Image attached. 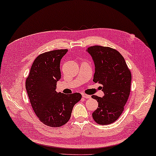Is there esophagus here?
<instances>
[{
  "instance_id": "34e87169",
  "label": "esophagus",
  "mask_w": 156,
  "mask_h": 156,
  "mask_svg": "<svg viewBox=\"0 0 156 156\" xmlns=\"http://www.w3.org/2000/svg\"><path fill=\"white\" fill-rule=\"evenodd\" d=\"M82 97H83V98H86V99H88V98H90V95H86V94H85V93H83V94H82Z\"/></svg>"
}]
</instances>
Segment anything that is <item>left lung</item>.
I'll return each instance as SVG.
<instances>
[{"label":"left lung","mask_w":156,"mask_h":156,"mask_svg":"<svg viewBox=\"0 0 156 156\" xmlns=\"http://www.w3.org/2000/svg\"><path fill=\"white\" fill-rule=\"evenodd\" d=\"M95 64L93 81L102 84L105 95H92L98 107L92 114L100 125L111 124L116 121L124 109L130 93L132 76L123 56L112 48L93 46L88 48Z\"/></svg>","instance_id":"8db88e82"}]
</instances>
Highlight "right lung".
<instances>
[{
    "label": "right lung",
    "mask_w": 156,
    "mask_h": 156,
    "mask_svg": "<svg viewBox=\"0 0 156 156\" xmlns=\"http://www.w3.org/2000/svg\"><path fill=\"white\" fill-rule=\"evenodd\" d=\"M67 52L68 49H57L40 54L26 81L33 111L43 123L54 128L69 121L73 107L81 98L79 93L65 95L56 90L61 76L60 63Z\"/></svg>",
    "instance_id": "1"
}]
</instances>
